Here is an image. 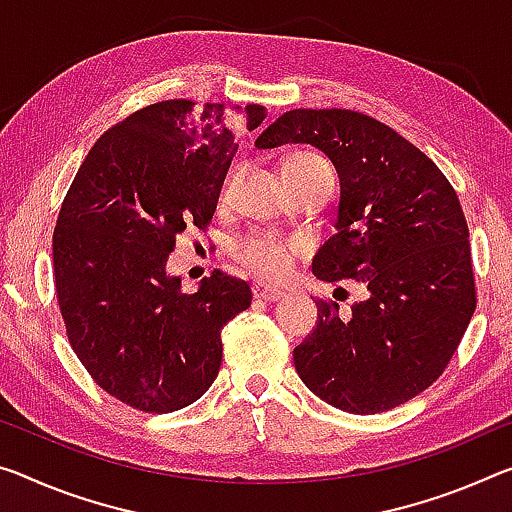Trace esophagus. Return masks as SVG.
I'll return each mask as SVG.
<instances>
[{
    "label": "esophagus",
    "instance_id": "esophagus-1",
    "mask_svg": "<svg viewBox=\"0 0 512 512\" xmlns=\"http://www.w3.org/2000/svg\"><path fill=\"white\" fill-rule=\"evenodd\" d=\"M253 296L257 300H264V303H275V300H280L285 296V291L278 289V287H266V285H253Z\"/></svg>",
    "mask_w": 512,
    "mask_h": 512
}]
</instances>
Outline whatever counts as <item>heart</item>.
Wrapping results in <instances>:
<instances>
[{"label": "heart", "instance_id": "1", "mask_svg": "<svg viewBox=\"0 0 512 512\" xmlns=\"http://www.w3.org/2000/svg\"><path fill=\"white\" fill-rule=\"evenodd\" d=\"M319 168H330L326 161L316 154L310 152H298L291 154L285 161V173H307V170H319ZM239 182V170L227 177L223 186V198L227 200L234 193V186ZM298 255V243L287 241L278 237V234L271 232H253L248 237L237 241V246L232 250L234 262H237L241 269L248 273H255L259 278L266 280H278L285 275L294 259Z\"/></svg>", "mask_w": 512, "mask_h": 512}]
</instances>
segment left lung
Wrapping results in <instances>:
<instances>
[{"label":"left lung","mask_w":512,"mask_h":512,"mask_svg":"<svg viewBox=\"0 0 512 512\" xmlns=\"http://www.w3.org/2000/svg\"><path fill=\"white\" fill-rule=\"evenodd\" d=\"M285 143L328 154L342 184L337 232L314 255V275L364 287L348 314L316 300V328L294 348L298 376L332 408L392 410L442 376L476 310L460 200L424 152L358 111H287L255 141Z\"/></svg>","instance_id":"obj_1"}]
</instances>
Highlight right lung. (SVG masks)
<instances>
[{"label": "right lung", "instance_id": "1", "mask_svg": "<svg viewBox=\"0 0 512 512\" xmlns=\"http://www.w3.org/2000/svg\"><path fill=\"white\" fill-rule=\"evenodd\" d=\"M239 109V107H237ZM223 104L134 111L86 154L54 227V287L79 362L113 399L164 415L198 401L221 369V330L248 282L214 271L196 294L166 273L184 230H205L239 148ZM264 107L248 104V129Z\"/></svg>", "mask_w": 512, "mask_h": 512}]
</instances>
